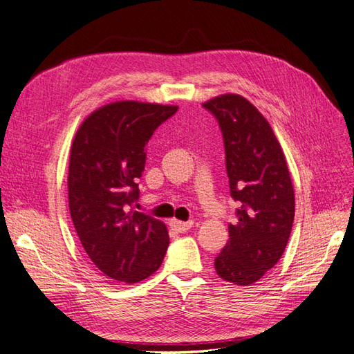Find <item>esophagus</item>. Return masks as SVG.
Returning <instances> with one entry per match:
<instances>
[{
    "mask_svg": "<svg viewBox=\"0 0 354 354\" xmlns=\"http://www.w3.org/2000/svg\"><path fill=\"white\" fill-rule=\"evenodd\" d=\"M169 227L176 230V232H187L189 229H192V226H194V221H180V220H169Z\"/></svg>",
    "mask_w": 354,
    "mask_h": 354,
    "instance_id": "1",
    "label": "esophagus"
}]
</instances>
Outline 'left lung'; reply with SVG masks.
<instances>
[{"label": "left lung", "instance_id": "1", "mask_svg": "<svg viewBox=\"0 0 354 354\" xmlns=\"http://www.w3.org/2000/svg\"><path fill=\"white\" fill-rule=\"evenodd\" d=\"M224 142L230 196L238 203L229 241L214 267L221 279L251 285L276 266L291 234L295 198L282 147L266 118L238 94L202 104Z\"/></svg>", "mask_w": 354, "mask_h": 354}]
</instances>
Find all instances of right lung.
I'll return each instance as SVG.
<instances>
[{"label":"right lung","mask_w":354,"mask_h":354,"mask_svg":"<svg viewBox=\"0 0 354 354\" xmlns=\"http://www.w3.org/2000/svg\"><path fill=\"white\" fill-rule=\"evenodd\" d=\"M177 106L115 102L94 111L78 128L69 159V211L75 230L97 269L112 281L136 283L162 264L165 224L133 211L146 145Z\"/></svg>","instance_id":"add662e5"}]
</instances>
